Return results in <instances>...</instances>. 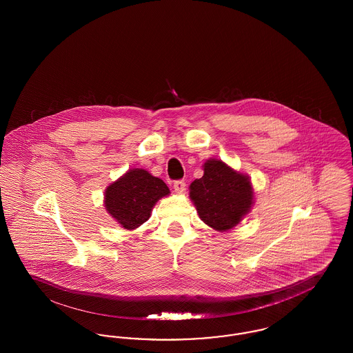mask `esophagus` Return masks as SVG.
Returning <instances> with one entry per match:
<instances>
[{
  "label": "esophagus",
  "mask_w": 353,
  "mask_h": 353,
  "mask_svg": "<svg viewBox=\"0 0 353 353\" xmlns=\"http://www.w3.org/2000/svg\"><path fill=\"white\" fill-rule=\"evenodd\" d=\"M173 188H174V190H176V192H183L185 188L184 180H176V181H174V184H173Z\"/></svg>",
  "instance_id": "esophagus-1"
}]
</instances>
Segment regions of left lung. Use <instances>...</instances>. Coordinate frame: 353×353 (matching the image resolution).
Listing matches in <instances>:
<instances>
[{
	"instance_id": "8db88e82",
	"label": "left lung",
	"mask_w": 353,
	"mask_h": 353,
	"mask_svg": "<svg viewBox=\"0 0 353 353\" xmlns=\"http://www.w3.org/2000/svg\"><path fill=\"white\" fill-rule=\"evenodd\" d=\"M189 189L200 219L219 232L234 228L252 206L249 177L219 160H208L203 176L196 179Z\"/></svg>"
}]
</instances>
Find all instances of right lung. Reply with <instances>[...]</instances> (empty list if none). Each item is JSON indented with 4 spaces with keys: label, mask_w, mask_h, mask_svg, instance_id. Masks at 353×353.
Masks as SVG:
<instances>
[{
    "label": "right lung",
    "mask_w": 353,
    "mask_h": 353,
    "mask_svg": "<svg viewBox=\"0 0 353 353\" xmlns=\"http://www.w3.org/2000/svg\"><path fill=\"white\" fill-rule=\"evenodd\" d=\"M169 194L167 184L144 169H131L105 190V208L124 229H136L151 216L159 199Z\"/></svg>",
    "instance_id": "obj_1"
}]
</instances>
